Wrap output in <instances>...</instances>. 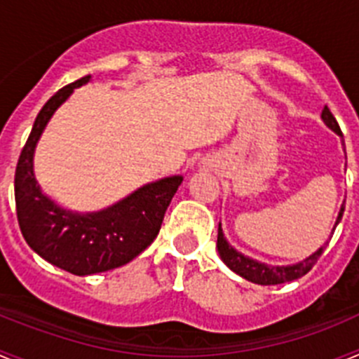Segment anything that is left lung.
<instances>
[{
    "instance_id": "obj_1",
    "label": "left lung",
    "mask_w": 359,
    "mask_h": 359,
    "mask_svg": "<svg viewBox=\"0 0 359 359\" xmlns=\"http://www.w3.org/2000/svg\"><path fill=\"white\" fill-rule=\"evenodd\" d=\"M322 122L325 123L331 131H334L336 135L341 136V145H345L344 135H341L340 131V126H338V122H336V118L332 116V113L329 111L327 106H323L322 109ZM344 210L345 207L341 205L340 212H338V217H336L334 226H332V231H334V228L338 226V223L341 221ZM332 231H331V236H329L327 243L322 244L315 253H311V255L306 257L304 261L294 262V264H286V266H271V264H266V262L257 261V259H252V257L248 255H244V253H241L239 250L233 248V246L226 241V237H224L223 228H221V223H219L217 252H219V257H221V261H223L224 264L233 271V273L239 275V277L246 278V280L253 282V284H261V286H275V284H284V282H291L304 277V275H306L307 271L316 264L318 257L322 255L325 246H327L329 241H331Z\"/></svg>"
}]
</instances>
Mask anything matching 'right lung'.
Listing matches in <instances>:
<instances>
[{
	"label": "right lung",
	"instance_id": "1",
	"mask_svg": "<svg viewBox=\"0 0 359 359\" xmlns=\"http://www.w3.org/2000/svg\"><path fill=\"white\" fill-rule=\"evenodd\" d=\"M90 81L88 75L65 86L44 104L21 151L14 180L15 210L27 244L46 262L79 277L120 268L140 255L156 239L183 182L180 174L161 177L97 212L68 210L44 194L34 172L37 142L73 90Z\"/></svg>",
	"mask_w": 359,
	"mask_h": 359
}]
</instances>
